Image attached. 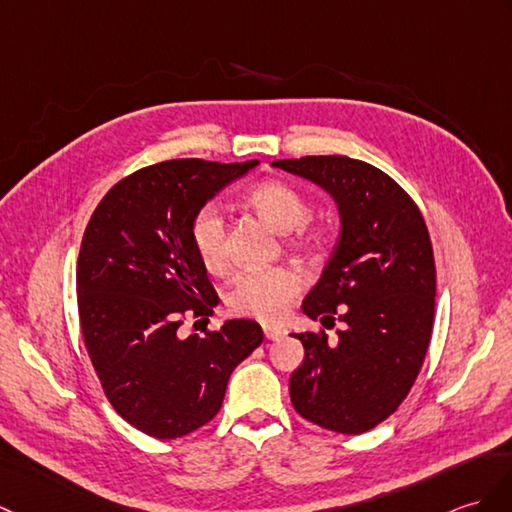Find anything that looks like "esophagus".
Listing matches in <instances>:
<instances>
[{
	"label": "esophagus",
	"instance_id": "obj_1",
	"mask_svg": "<svg viewBox=\"0 0 512 512\" xmlns=\"http://www.w3.org/2000/svg\"><path fill=\"white\" fill-rule=\"evenodd\" d=\"M264 336H266V340H279L285 336V329L275 327V325H264Z\"/></svg>",
	"mask_w": 512,
	"mask_h": 512
}]
</instances>
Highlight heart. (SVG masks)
Returning a JSON list of instances; mask_svg holds the SVG:
<instances>
[{"label":"heart","mask_w":512,"mask_h":512,"mask_svg":"<svg viewBox=\"0 0 512 512\" xmlns=\"http://www.w3.org/2000/svg\"><path fill=\"white\" fill-rule=\"evenodd\" d=\"M248 202L259 211V216L268 220L272 227L281 231L296 229L307 218V202L296 189L279 181L257 183L248 192ZM194 253L200 264L209 272H222L227 268V251H224V220L218 207H202L189 227ZM296 244L314 246L320 235L307 229L296 231ZM303 290V277L290 266H272L257 270H242L233 277L227 290V305L233 314L251 316L266 323H277L288 314L290 305Z\"/></svg>","instance_id":"heart-1"}]
</instances>
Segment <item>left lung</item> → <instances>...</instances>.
Instances as JSON below:
<instances>
[{"instance_id":"obj_1","label":"left lung","mask_w":512,"mask_h":512,"mask_svg":"<svg viewBox=\"0 0 512 512\" xmlns=\"http://www.w3.org/2000/svg\"><path fill=\"white\" fill-rule=\"evenodd\" d=\"M272 165L325 187L340 207L334 255L303 312L342 329L294 334L305 360L290 377L303 419L338 434L386 421L419 377L434 325L436 264L417 202L397 181L358 159H283Z\"/></svg>"}]
</instances>
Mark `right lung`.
I'll use <instances>...</instances> for the list:
<instances>
[{
    "label": "right lung",
    "mask_w": 512,
    "mask_h": 512,
    "mask_svg": "<svg viewBox=\"0 0 512 512\" xmlns=\"http://www.w3.org/2000/svg\"><path fill=\"white\" fill-rule=\"evenodd\" d=\"M257 161L172 159L115 183L82 235L76 290L82 338L115 412L139 432L172 441L222 408L233 368L264 334L229 320L205 336L178 334L209 320L218 294L189 240L202 205Z\"/></svg>",
    "instance_id": "add662e5"
}]
</instances>
